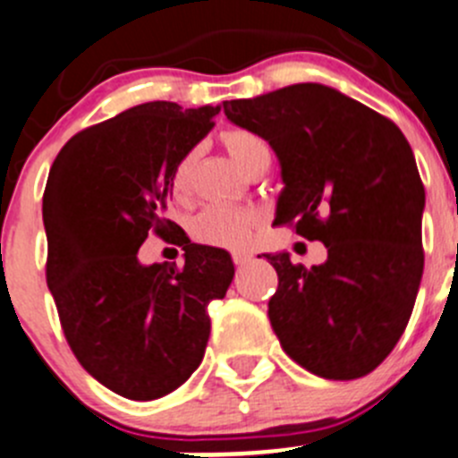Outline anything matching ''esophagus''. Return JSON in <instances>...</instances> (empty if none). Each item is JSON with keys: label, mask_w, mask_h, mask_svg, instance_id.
Listing matches in <instances>:
<instances>
[{"label": "esophagus", "mask_w": 458, "mask_h": 458, "mask_svg": "<svg viewBox=\"0 0 458 458\" xmlns=\"http://www.w3.org/2000/svg\"><path fill=\"white\" fill-rule=\"evenodd\" d=\"M232 259H233V263H236V266H247V263L251 261V254H245V251H236Z\"/></svg>", "instance_id": "1"}]
</instances>
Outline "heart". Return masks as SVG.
<instances>
[{"label":"heart","instance_id":"heart-1","mask_svg":"<svg viewBox=\"0 0 458 458\" xmlns=\"http://www.w3.org/2000/svg\"><path fill=\"white\" fill-rule=\"evenodd\" d=\"M226 152L236 161L242 172L257 161L270 158L266 140L257 133L245 131V129H232L222 136ZM192 172V154H186L182 161L174 165L170 177V191L174 197H183L191 188ZM261 216L254 208L242 207H207L197 216L191 217V236L197 242L213 247H225V250H242L251 242V236L257 232Z\"/></svg>","mask_w":458,"mask_h":458}]
</instances>
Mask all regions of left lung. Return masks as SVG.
<instances>
[{
  "label": "left lung",
  "mask_w": 458,
  "mask_h": 458,
  "mask_svg": "<svg viewBox=\"0 0 458 458\" xmlns=\"http://www.w3.org/2000/svg\"><path fill=\"white\" fill-rule=\"evenodd\" d=\"M225 115L276 154L275 225L327 247L311 267L263 254L279 275L267 316L281 347L325 379L368 375L404 334L425 267V188L404 133L322 83L232 99Z\"/></svg>",
  "instance_id": "left-lung-1"
}]
</instances>
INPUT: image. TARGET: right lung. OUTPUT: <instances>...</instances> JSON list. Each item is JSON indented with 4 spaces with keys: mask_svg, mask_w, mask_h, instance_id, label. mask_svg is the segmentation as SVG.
Instances as JSON below:
<instances>
[{
    "mask_svg": "<svg viewBox=\"0 0 458 458\" xmlns=\"http://www.w3.org/2000/svg\"><path fill=\"white\" fill-rule=\"evenodd\" d=\"M220 106L147 102L65 142L43 197L47 286L88 375L127 400H158L199 368L208 301L233 279L229 251L183 242V267L142 266L165 217L172 170L213 129Z\"/></svg>",
    "mask_w": 458,
    "mask_h": 458,
    "instance_id": "add662e5",
    "label": "right lung"
}]
</instances>
